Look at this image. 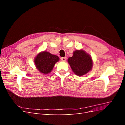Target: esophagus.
Masks as SVG:
<instances>
[{
    "mask_svg": "<svg viewBox=\"0 0 125 125\" xmlns=\"http://www.w3.org/2000/svg\"><path fill=\"white\" fill-rule=\"evenodd\" d=\"M66 57H62L61 58V59H62V61H63V62H65V60H66Z\"/></svg>",
    "mask_w": 125,
    "mask_h": 125,
    "instance_id": "esophagus-1",
    "label": "esophagus"
}]
</instances>
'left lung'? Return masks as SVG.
I'll use <instances>...</instances> for the list:
<instances>
[{"mask_svg": "<svg viewBox=\"0 0 125 125\" xmlns=\"http://www.w3.org/2000/svg\"><path fill=\"white\" fill-rule=\"evenodd\" d=\"M68 62L73 73L78 76L89 73L93 66L91 57L82 50L75 51L73 56L68 59Z\"/></svg>", "mask_w": 125, "mask_h": 125, "instance_id": "left-lung-1", "label": "left lung"}]
</instances>
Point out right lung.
I'll return each mask as SVG.
<instances>
[{"label": "right lung", "mask_w": 125, "mask_h": 125, "mask_svg": "<svg viewBox=\"0 0 125 125\" xmlns=\"http://www.w3.org/2000/svg\"><path fill=\"white\" fill-rule=\"evenodd\" d=\"M57 56L52 55L48 52H41L36 56L34 63L36 68L41 73H50L53 69L56 62L59 61Z\"/></svg>", "instance_id": "1"}]
</instances>
